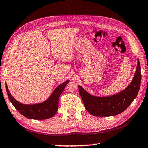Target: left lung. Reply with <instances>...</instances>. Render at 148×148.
I'll list each match as a JSON object with an SVG mask.
<instances>
[{"label":"left lung","instance_id":"8db88e82","mask_svg":"<svg viewBox=\"0 0 148 148\" xmlns=\"http://www.w3.org/2000/svg\"><path fill=\"white\" fill-rule=\"evenodd\" d=\"M141 84V67L138 59L136 70L133 79L124 90L116 95L98 97L87 92L78 86L79 95L85 108L89 114L96 117L114 116L122 113L136 98Z\"/></svg>","mask_w":148,"mask_h":148}]
</instances>
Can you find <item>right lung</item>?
<instances>
[{"instance_id": "obj_1", "label": "right lung", "mask_w": 148, "mask_h": 148, "mask_svg": "<svg viewBox=\"0 0 148 148\" xmlns=\"http://www.w3.org/2000/svg\"><path fill=\"white\" fill-rule=\"evenodd\" d=\"M69 82L70 80H66L63 83L59 85L45 101L33 104H23L17 101L12 96L6 84V89L10 101L20 114L26 117L27 118L42 120L51 118L56 115L58 110L60 95H61Z\"/></svg>"}]
</instances>
